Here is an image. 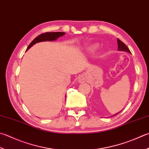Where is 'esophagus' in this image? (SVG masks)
<instances>
[{
  "label": "esophagus",
  "instance_id": "34e87169",
  "mask_svg": "<svg viewBox=\"0 0 149 149\" xmlns=\"http://www.w3.org/2000/svg\"><path fill=\"white\" fill-rule=\"evenodd\" d=\"M84 80H85V77H84V76H81V77H80L79 78H78V82H79L80 83L85 82Z\"/></svg>",
  "mask_w": 149,
  "mask_h": 149
}]
</instances>
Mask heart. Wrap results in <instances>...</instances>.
<instances>
[{
	"label": "heart",
	"instance_id": "1",
	"mask_svg": "<svg viewBox=\"0 0 149 149\" xmlns=\"http://www.w3.org/2000/svg\"><path fill=\"white\" fill-rule=\"evenodd\" d=\"M95 47H92L91 49H95Z\"/></svg>",
	"mask_w": 149,
	"mask_h": 149
}]
</instances>
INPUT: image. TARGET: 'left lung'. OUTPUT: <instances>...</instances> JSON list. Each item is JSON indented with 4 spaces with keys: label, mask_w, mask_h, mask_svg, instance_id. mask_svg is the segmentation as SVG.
Listing matches in <instances>:
<instances>
[{
    "label": "left lung",
    "mask_w": 149,
    "mask_h": 149,
    "mask_svg": "<svg viewBox=\"0 0 149 149\" xmlns=\"http://www.w3.org/2000/svg\"><path fill=\"white\" fill-rule=\"evenodd\" d=\"M117 43H118V50H121V51H126V52H130V50H129V49L128 48L127 46L124 43H123V41H121L120 40H119V39H117ZM119 113L115 114L113 116H116V115H117Z\"/></svg>",
    "instance_id": "obj_1"
}]
</instances>
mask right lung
<instances>
[{"label": "right lung", "instance_id": "add662e5", "mask_svg": "<svg viewBox=\"0 0 149 149\" xmlns=\"http://www.w3.org/2000/svg\"><path fill=\"white\" fill-rule=\"evenodd\" d=\"M65 32H45L43 33H41L40 36H38V37H36L34 40H33L30 44L28 47L26 49L29 50L31 47H32L33 45L36 43H39V42L41 41H54L56 40L58 38L63 36L65 34Z\"/></svg>", "mask_w": 149, "mask_h": 149}]
</instances>
